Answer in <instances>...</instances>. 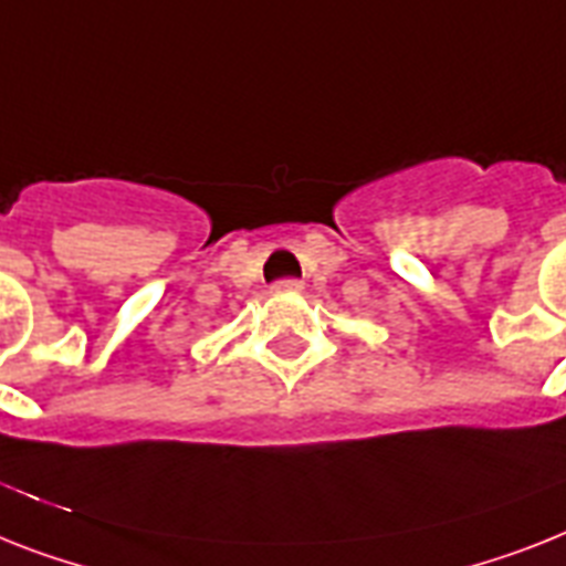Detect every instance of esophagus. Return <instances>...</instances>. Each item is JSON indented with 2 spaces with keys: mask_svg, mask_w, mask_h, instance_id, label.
Returning <instances> with one entry per match:
<instances>
[{
  "mask_svg": "<svg viewBox=\"0 0 566 566\" xmlns=\"http://www.w3.org/2000/svg\"><path fill=\"white\" fill-rule=\"evenodd\" d=\"M272 289H274V292H280V294H294V292H301L303 283H301V280H294V277H283V280H277Z\"/></svg>",
  "mask_w": 566,
  "mask_h": 566,
  "instance_id": "1",
  "label": "esophagus"
}]
</instances>
